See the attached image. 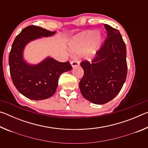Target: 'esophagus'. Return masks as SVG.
Here are the masks:
<instances>
[{"mask_svg": "<svg viewBox=\"0 0 148 148\" xmlns=\"http://www.w3.org/2000/svg\"><path fill=\"white\" fill-rule=\"evenodd\" d=\"M71 63L72 66L73 67V68H74V67L76 66H77L79 64V62L77 61H76V60H72V61H71Z\"/></svg>", "mask_w": 148, "mask_h": 148, "instance_id": "1", "label": "esophagus"}]
</instances>
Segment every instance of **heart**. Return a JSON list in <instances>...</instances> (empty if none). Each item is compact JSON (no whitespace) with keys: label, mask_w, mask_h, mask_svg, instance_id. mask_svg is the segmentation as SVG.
<instances>
[{"label":"heart","mask_w":148,"mask_h":148,"mask_svg":"<svg viewBox=\"0 0 148 148\" xmlns=\"http://www.w3.org/2000/svg\"><path fill=\"white\" fill-rule=\"evenodd\" d=\"M98 35L97 31H87L83 32L75 36L70 44V47L72 51L76 53H83L86 51L89 45L96 38ZM97 46L90 49L89 56H92L96 53Z\"/></svg>","instance_id":"obj_1"}]
</instances>
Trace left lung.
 I'll list each match as a JSON object with an SVG mask.
<instances>
[{
  "instance_id": "obj_1",
  "label": "left lung",
  "mask_w": 148,
  "mask_h": 148,
  "mask_svg": "<svg viewBox=\"0 0 148 148\" xmlns=\"http://www.w3.org/2000/svg\"><path fill=\"white\" fill-rule=\"evenodd\" d=\"M105 40L90 62H81L84 75L79 86L85 99L96 104L112 101L121 91L127 74L126 46L118 30L104 24Z\"/></svg>"
}]
</instances>
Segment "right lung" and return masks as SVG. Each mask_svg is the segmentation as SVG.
<instances>
[{
    "instance_id": "obj_1",
    "label": "right lung",
    "mask_w": 148,
    "mask_h": 148,
    "mask_svg": "<svg viewBox=\"0 0 148 148\" xmlns=\"http://www.w3.org/2000/svg\"><path fill=\"white\" fill-rule=\"evenodd\" d=\"M56 32L30 25L22 30L12 44L9 55L12 79L17 91L27 98L39 101L51 97L56 91L61 74L72 69L69 62H61L50 57L36 65L24 61L23 49L29 42L42 36H51Z\"/></svg>"
}]
</instances>
